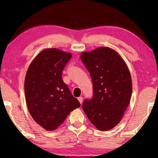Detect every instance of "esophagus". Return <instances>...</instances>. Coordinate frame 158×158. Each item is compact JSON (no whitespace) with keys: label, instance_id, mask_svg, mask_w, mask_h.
<instances>
[{"label":"esophagus","instance_id":"obj_1","mask_svg":"<svg viewBox=\"0 0 158 158\" xmlns=\"http://www.w3.org/2000/svg\"><path fill=\"white\" fill-rule=\"evenodd\" d=\"M78 100H79V102H80V104H82V102H83V98L82 97H79V98H78Z\"/></svg>","mask_w":158,"mask_h":158}]
</instances>
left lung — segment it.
<instances>
[{
  "label": "left lung",
  "mask_w": 158,
  "mask_h": 158,
  "mask_svg": "<svg viewBox=\"0 0 158 158\" xmlns=\"http://www.w3.org/2000/svg\"><path fill=\"white\" fill-rule=\"evenodd\" d=\"M80 58L93 85V97L84 100L82 108L98 130H111L121 121L132 96L129 69L119 53L109 47L82 52Z\"/></svg>",
  "instance_id": "8db88e82"
}]
</instances>
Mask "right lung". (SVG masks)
<instances>
[{"label":"right lung","mask_w":158,"mask_h":158,"mask_svg":"<svg viewBox=\"0 0 158 158\" xmlns=\"http://www.w3.org/2000/svg\"><path fill=\"white\" fill-rule=\"evenodd\" d=\"M72 53L48 48L32 60L26 74V105L32 118L47 131L60 126L72 111L79 107L62 79V71Z\"/></svg>","instance_id":"obj_1"}]
</instances>
